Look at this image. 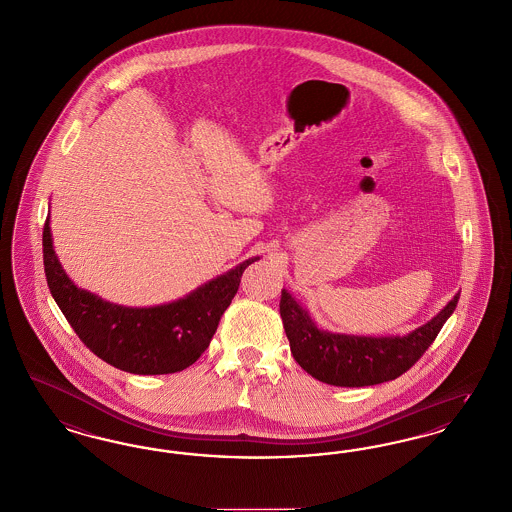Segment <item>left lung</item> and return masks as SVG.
I'll list each match as a JSON object with an SVG mask.
<instances>
[{
    "mask_svg": "<svg viewBox=\"0 0 512 512\" xmlns=\"http://www.w3.org/2000/svg\"><path fill=\"white\" fill-rule=\"evenodd\" d=\"M461 294L417 331L407 336H352L319 331L308 312L281 292L279 312L290 342V352L298 365L313 378L333 386H373L388 382L409 371L442 331L455 312Z\"/></svg>",
    "mask_w": 512,
    "mask_h": 512,
    "instance_id": "8db88e82",
    "label": "left lung"
}]
</instances>
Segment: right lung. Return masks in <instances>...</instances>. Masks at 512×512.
<instances>
[{
    "instance_id": "obj_1",
    "label": "right lung",
    "mask_w": 512,
    "mask_h": 512,
    "mask_svg": "<svg viewBox=\"0 0 512 512\" xmlns=\"http://www.w3.org/2000/svg\"><path fill=\"white\" fill-rule=\"evenodd\" d=\"M42 245L47 287L74 333L95 356L134 375H168L193 365L216 334L243 271L258 260H246L178 302L124 308L78 289L68 279L53 250L49 218Z\"/></svg>"
}]
</instances>
